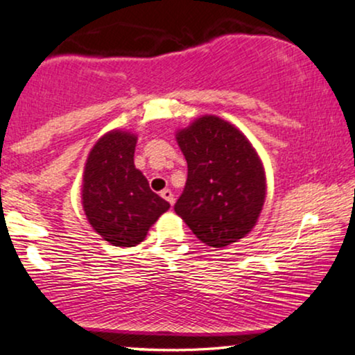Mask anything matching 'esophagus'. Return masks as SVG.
Returning <instances> with one entry per match:
<instances>
[{
	"label": "esophagus",
	"instance_id": "34e87169",
	"mask_svg": "<svg viewBox=\"0 0 355 355\" xmlns=\"http://www.w3.org/2000/svg\"><path fill=\"white\" fill-rule=\"evenodd\" d=\"M160 196H162V198H164V200H166V202H168L170 205L175 203V198H173L172 190H168V189L162 190V191H160Z\"/></svg>",
	"mask_w": 355,
	"mask_h": 355
}]
</instances>
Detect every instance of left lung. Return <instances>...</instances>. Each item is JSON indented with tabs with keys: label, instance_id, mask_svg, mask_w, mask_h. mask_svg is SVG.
<instances>
[{
	"label": "left lung",
	"instance_id": "8db88e82",
	"mask_svg": "<svg viewBox=\"0 0 355 355\" xmlns=\"http://www.w3.org/2000/svg\"><path fill=\"white\" fill-rule=\"evenodd\" d=\"M189 165L175 213L205 245L223 248L253 230L266 196L258 153L236 127L203 115L177 132Z\"/></svg>",
	"mask_w": 355,
	"mask_h": 355
}]
</instances>
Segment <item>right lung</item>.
<instances>
[{
  "label": "right lung",
  "mask_w": 355,
  "mask_h": 355,
  "mask_svg": "<svg viewBox=\"0 0 355 355\" xmlns=\"http://www.w3.org/2000/svg\"><path fill=\"white\" fill-rule=\"evenodd\" d=\"M135 144L137 137L130 132H107L89 152L84 166L85 216L105 241L121 248L144 241L148 228L170 208L135 168Z\"/></svg>",
  "instance_id": "right-lung-1"
}]
</instances>
